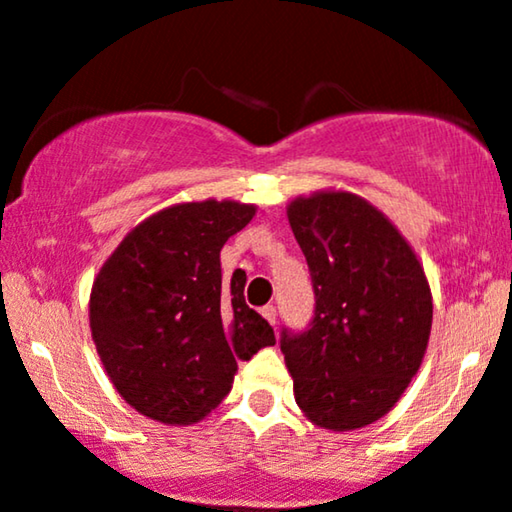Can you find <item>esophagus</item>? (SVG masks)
Instances as JSON below:
<instances>
[{
  "label": "esophagus",
  "instance_id": "34e87169",
  "mask_svg": "<svg viewBox=\"0 0 512 512\" xmlns=\"http://www.w3.org/2000/svg\"><path fill=\"white\" fill-rule=\"evenodd\" d=\"M262 317L267 319L269 324H276V307L274 305H264L262 307Z\"/></svg>",
  "mask_w": 512,
  "mask_h": 512
}]
</instances>
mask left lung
Masks as SVG:
<instances>
[{"label":"left lung","mask_w":512,"mask_h":512,"mask_svg":"<svg viewBox=\"0 0 512 512\" xmlns=\"http://www.w3.org/2000/svg\"><path fill=\"white\" fill-rule=\"evenodd\" d=\"M288 221L315 291L310 324L283 326L279 338L295 403L324 429L367 427L422 365L432 331L427 276L396 226L357 195L300 197Z\"/></svg>","instance_id":"left-lung-1"}]
</instances>
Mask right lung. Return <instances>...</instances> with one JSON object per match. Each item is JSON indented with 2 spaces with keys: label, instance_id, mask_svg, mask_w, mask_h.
<instances>
[{
  "label": "right lung",
  "instance_id": "add662e5",
  "mask_svg": "<svg viewBox=\"0 0 512 512\" xmlns=\"http://www.w3.org/2000/svg\"><path fill=\"white\" fill-rule=\"evenodd\" d=\"M255 207L186 202L145 219L92 283L90 329L109 379L140 415L193 424L229 396L238 360L274 346L245 305V272L221 279L219 252Z\"/></svg>",
  "mask_w": 512,
  "mask_h": 512
}]
</instances>
